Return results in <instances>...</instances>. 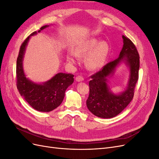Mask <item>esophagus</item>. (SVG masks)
I'll use <instances>...</instances> for the list:
<instances>
[{
  "label": "esophagus",
  "mask_w": 159,
  "mask_h": 159,
  "mask_svg": "<svg viewBox=\"0 0 159 159\" xmlns=\"http://www.w3.org/2000/svg\"><path fill=\"white\" fill-rule=\"evenodd\" d=\"M75 80L78 81V82H80V81H84V78L81 75H78L76 77Z\"/></svg>",
  "instance_id": "1"
}]
</instances>
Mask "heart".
I'll return each mask as SVG.
<instances>
[{
  "label": "heart",
  "mask_w": 159,
  "mask_h": 159,
  "mask_svg": "<svg viewBox=\"0 0 159 159\" xmlns=\"http://www.w3.org/2000/svg\"><path fill=\"white\" fill-rule=\"evenodd\" d=\"M109 46L104 41L99 42L95 38L85 40L77 46L74 52H67L66 60L68 64L74 65L78 61V57L84 56V64L90 70H98L105 64L108 58Z\"/></svg>",
  "instance_id": "b5f03b06"
}]
</instances>
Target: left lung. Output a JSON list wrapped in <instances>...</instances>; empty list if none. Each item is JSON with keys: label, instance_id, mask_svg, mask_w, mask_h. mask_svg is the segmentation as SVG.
Returning a JSON list of instances; mask_svg holds the SVG:
<instances>
[{"label": "left lung", "instance_id": "8db88e82", "mask_svg": "<svg viewBox=\"0 0 159 159\" xmlns=\"http://www.w3.org/2000/svg\"><path fill=\"white\" fill-rule=\"evenodd\" d=\"M123 46L116 60L105 65L103 69L91 76L89 95L86 105L91 113L100 118L117 116L131 102L134 89L139 79V55L131 40L122 36ZM124 63L129 68V75L126 89L114 94L109 88L108 79L119 66Z\"/></svg>", "mask_w": 159, "mask_h": 159}]
</instances>
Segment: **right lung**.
Returning <instances> with one entry per match:
<instances>
[{
    "label": "right lung",
    "mask_w": 159,
    "mask_h": 159,
    "mask_svg": "<svg viewBox=\"0 0 159 159\" xmlns=\"http://www.w3.org/2000/svg\"><path fill=\"white\" fill-rule=\"evenodd\" d=\"M46 25L38 32H34L22 43L16 61L17 89L20 95L34 109L42 112H50L63 102L65 91L74 82V75L58 73L43 83H36L26 78L23 68L24 56L31 36L48 28Z\"/></svg>",
    "instance_id": "add662e5"
}]
</instances>
